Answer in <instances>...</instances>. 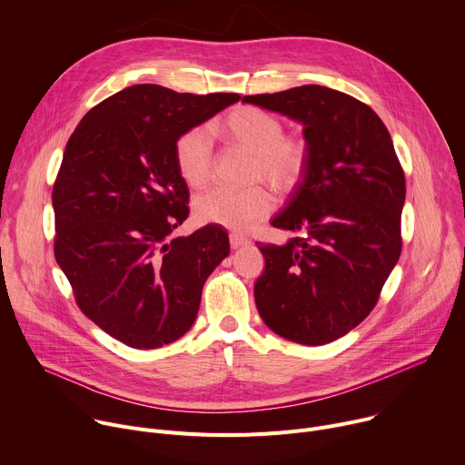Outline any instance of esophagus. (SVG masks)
<instances>
[{
    "label": "esophagus",
    "instance_id": "1",
    "mask_svg": "<svg viewBox=\"0 0 465 465\" xmlns=\"http://www.w3.org/2000/svg\"><path fill=\"white\" fill-rule=\"evenodd\" d=\"M252 241L246 237V235H242V233H230V244H232V248H239V246H248Z\"/></svg>",
    "mask_w": 465,
    "mask_h": 465
}]
</instances>
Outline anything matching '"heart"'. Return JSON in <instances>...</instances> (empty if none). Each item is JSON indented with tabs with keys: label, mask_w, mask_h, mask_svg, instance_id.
Returning a JSON list of instances; mask_svg holds the SVG:
<instances>
[{
	"label": "heart",
	"mask_w": 465,
	"mask_h": 465,
	"mask_svg": "<svg viewBox=\"0 0 465 465\" xmlns=\"http://www.w3.org/2000/svg\"><path fill=\"white\" fill-rule=\"evenodd\" d=\"M215 130L228 147L252 154L250 182L264 180L276 193L285 194L302 180L309 160L307 143L302 138L285 136V124L278 115L257 106H239ZM174 163L180 178L193 189H201L212 180L215 156L204 128H191L176 140ZM272 208V193L262 185L244 191L215 187L198 194L193 203L198 223L230 230H248Z\"/></svg>",
	"instance_id": "b5f03b06"
}]
</instances>
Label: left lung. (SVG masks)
Returning <instances> with one entry per match:
<instances>
[{"mask_svg": "<svg viewBox=\"0 0 465 465\" xmlns=\"http://www.w3.org/2000/svg\"><path fill=\"white\" fill-rule=\"evenodd\" d=\"M242 101L302 123L309 149L302 182L271 223L294 237L257 242V311L287 341L333 342L371 312L401 255L403 167L381 117L348 94L305 84Z\"/></svg>", "mask_w": 465, "mask_h": 465, "instance_id": "obj_1", "label": "left lung"}]
</instances>
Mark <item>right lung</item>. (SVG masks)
Here are the masks:
<instances>
[{
  "label": "right lung",
  "mask_w": 465,
  "mask_h": 465,
  "mask_svg": "<svg viewBox=\"0 0 465 465\" xmlns=\"http://www.w3.org/2000/svg\"><path fill=\"white\" fill-rule=\"evenodd\" d=\"M239 99L136 84L94 106L65 145L53 185L54 259L79 309L130 348L185 335L230 253L217 224L174 235L189 215L174 143Z\"/></svg>",
  "instance_id": "add662e5"
}]
</instances>
